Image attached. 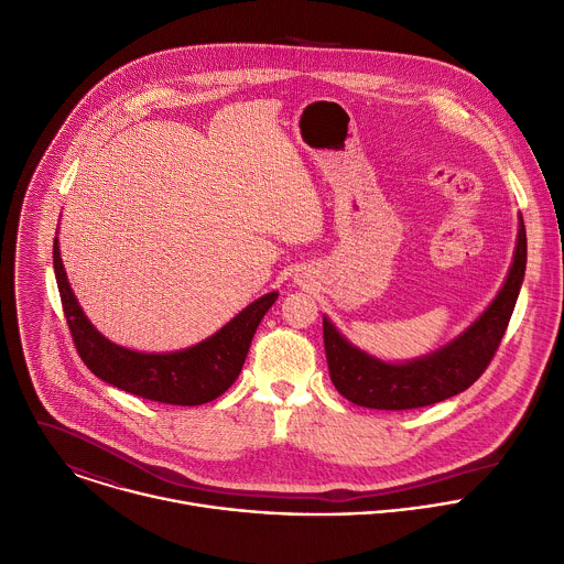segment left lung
Masks as SVG:
<instances>
[{"label":"left lung","mask_w":564,"mask_h":564,"mask_svg":"<svg viewBox=\"0 0 564 564\" xmlns=\"http://www.w3.org/2000/svg\"><path fill=\"white\" fill-rule=\"evenodd\" d=\"M527 269V234L520 219L513 264L489 308L452 345L406 365H387L349 345L324 317V351L335 389L369 409L404 411L442 402L469 389L494 360L511 319Z\"/></svg>","instance_id":"left-lung-1"}]
</instances>
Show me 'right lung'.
Here are the masks:
<instances>
[{
	"instance_id": "right-lung-1",
	"label": "right lung",
	"mask_w": 564,
	"mask_h": 564,
	"mask_svg": "<svg viewBox=\"0 0 564 564\" xmlns=\"http://www.w3.org/2000/svg\"><path fill=\"white\" fill-rule=\"evenodd\" d=\"M53 267L62 308L82 362L104 382L164 404L197 406L227 391L242 371L258 324L278 300L275 291L256 300L208 340L191 349L138 354L108 343L88 322L68 286L57 238L53 242Z\"/></svg>"
}]
</instances>
